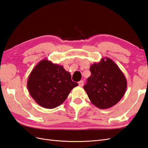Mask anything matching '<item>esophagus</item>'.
Wrapping results in <instances>:
<instances>
[{
  "label": "esophagus",
  "mask_w": 148,
  "mask_h": 148,
  "mask_svg": "<svg viewBox=\"0 0 148 148\" xmlns=\"http://www.w3.org/2000/svg\"><path fill=\"white\" fill-rule=\"evenodd\" d=\"M78 84H79V86H81V87L83 86V85H84V81H80L79 82H78Z\"/></svg>",
  "instance_id": "esophagus-1"
}]
</instances>
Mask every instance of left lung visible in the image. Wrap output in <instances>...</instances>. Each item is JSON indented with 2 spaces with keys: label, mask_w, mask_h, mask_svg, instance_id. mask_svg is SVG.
Here are the masks:
<instances>
[{
  "label": "left lung",
  "mask_w": 148,
  "mask_h": 148,
  "mask_svg": "<svg viewBox=\"0 0 148 148\" xmlns=\"http://www.w3.org/2000/svg\"><path fill=\"white\" fill-rule=\"evenodd\" d=\"M91 75L84 86L91 102L97 108L106 109L121 100L127 89L124 74L114 62L108 57L92 64Z\"/></svg>",
  "instance_id": "1"
}]
</instances>
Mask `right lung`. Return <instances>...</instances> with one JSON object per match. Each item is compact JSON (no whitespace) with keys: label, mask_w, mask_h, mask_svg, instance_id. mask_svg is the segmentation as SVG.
I'll list each match as a JSON object with an SVG mask.
<instances>
[{"label":"right lung","mask_w":148,"mask_h":148,"mask_svg":"<svg viewBox=\"0 0 148 148\" xmlns=\"http://www.w3.org/2000/svg\"><path fill=\"white\" fill-rule=\"evenodd\" d=\"M78 86L62 66L48 59L41 60L33 69L27 82L30 95L43 108L52 109L63 103L73 89Z\"/></svg>","instance_id":"add662e5"}]
</instances>
